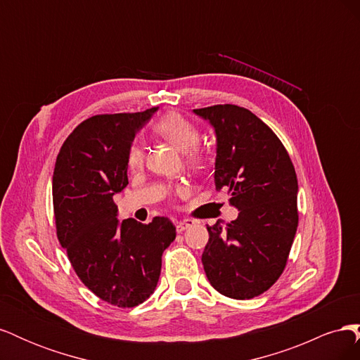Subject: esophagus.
<instances>
[{
    "mask_svg": "<svg viewBox=\"0 0 360 360\" xmlns=\"http://www.w3.org/2000/svg\"><path fill=\"white\" fill-rule=\"evenodd\" d=\"M193 224H195V222H193L192 219L179 221V222L176 224V230H177V233H183L184 230H188V228H191Z\"/></svg>",
    "mask_w": 360,
    "mask_h": 360,
    "instance_id": "1",
    "label": "esophagus"
}]
</instances>
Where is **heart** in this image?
Masks as SVG:
<instances>
[{"label":"heart","mask_w":360,"mask_h":360,"mask_svg":"<svg viewBox=\"0 0 360 360\" xmlns=\"http://www.w3.org/2000/svg\"><path fill=\"white\" fill-rule=\"evenodd\" d=\"M155 132L163 139H167L171 146L183 151V153L186 150L187 153L184 155H186V162L191 167L200 168L204 163L205 153L202 148L197 146L200 141V132L197 126L191 123L188 118L177 112H169L155 124ZM127 167L132 171L143 167V151L136 144L129 148ZM183 191L184 188H181V192Z\"/></svg>","instance_id":"obj_1"}]
</instances>
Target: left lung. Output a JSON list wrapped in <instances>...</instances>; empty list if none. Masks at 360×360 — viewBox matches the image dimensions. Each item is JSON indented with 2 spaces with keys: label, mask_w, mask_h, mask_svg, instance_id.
<instances>
[{
  "label": "left lung",
  "mask_w": 360,
  "mask_h": 360,
  "mask_svg": "<svg viewBox=\"0 0 360 360\" xmlns=\"http://www.w3.org/2000/svg\"><path fill=\"white\" fill-rule=\"evenodd\" d=\"M193 112L216 134L214 186L228 189L237 219L207 225L201 261L212 287L252 299L275 284L296 236L297 177L279 138L246 108L214 105Z\"/></svg>",
  "instance_id": "8db88e82"
}]
</instances>
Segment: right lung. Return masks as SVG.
I'll return each instance as SVG.
<instances>
[{
  "label": "right lung",
  "mask_w": 360,
  "mask_h": 360,
  "mask_svg": "<svg viewBox=\"0 0 360 360\" xmlns=\"http://www.w3.org/2000/svg\"><path fill=\"white\" fill-rule=\"evenodd\" d=\"M159 108L85 120L64 141L52 177L57 237L82 284L118 308L153 294L162 254L176 238L168 217L120 222L114 195L127 184V153Z\"/></svg>",
  "instance_id": "1"
}]
</instances>
